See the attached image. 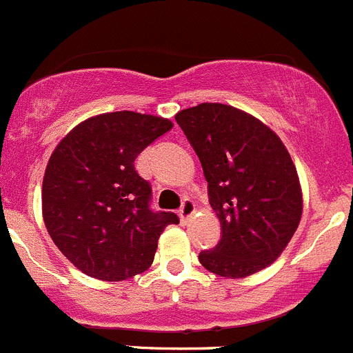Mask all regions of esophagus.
<instances>
[{
    "instance_id": "1",
    "label": "esophagus",
    "mask_w": 353,
    "mask_h": 353,
    "mask_svg": "<svg viewBox=\"0 0 353 353\" xmlns=\"http://www.w3.org/2000/svg\"><path fill=\"white\" fill-rule=\"evenodd\" d=\"M194 212H195V204L190 201V199H187V201H183V204H181L180 211H178V216H180L181 223H188V219L192 218Z\"/></svg>"
}]
</instances>
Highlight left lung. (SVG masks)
I'll use <instances>...</instances> for the list:
<instances>
[{
  "label": "left lung",
  "mask_w": 353,
  "mask_h": 353,
  "mask_svg": "<svg viewBox=\"0 0 353 353\" xmlns=\"http://www.w3.org/2000/svg\"><path fill=\"white\" fill-rule=\"evenodd\" d=\"M199 156L221 239L199 261L245 278L280 257L302 218V190L287 148L270 127L228 104L202 103L175 117Z\"/></svg>",
  "instance_id": "obj_1"
}]
</instances>
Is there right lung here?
<instances>
[{
    "label": "right lung",
    "instance_id": "add662e5",
    "mask_svg": "<svg viewBox=\"0 0 353 353\" xmlns=\"http://www.w3.org/2000/svg\"><path fill=\"white\" fill-rule=\"evenodd\" d=\"M166 118L97 114L57 145L43 180V218L54 245L82 273L121 281L148 270L175 212L152 211L151 185L135 158L172 130Z\"/></svg>",
    "mask_w": 353,
    "mask_h": 353
}]
</instances>
